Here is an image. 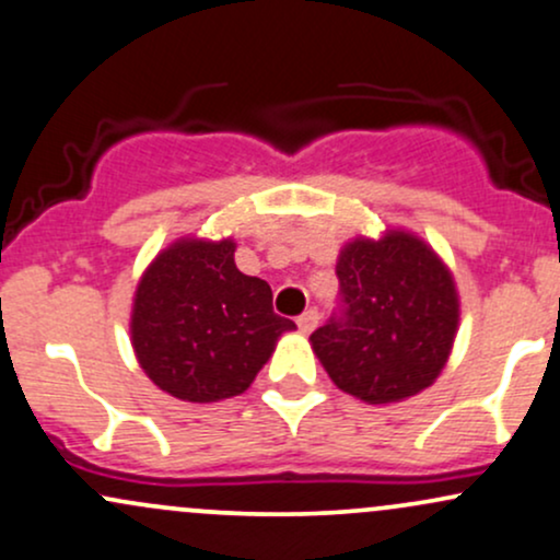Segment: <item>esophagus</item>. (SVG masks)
<instances>
[{
  "mask_svg": "<svg viewBox=\"0 0 560 560\" xmlns=\"http://www.w3.org/2000/svg\"><path fill=\"white\" fill-rule=\"evenodd\" d=\"M299 323V330L304 332V336H310V332L317 328V323H319V314H317V310H310V312H304L301 314V317L296 319Z\"/></svg>",
  "mask_w": 560,
  "mask_h": 560,
  "instance_id": "34e87169",
  "label": "esophagus"
}]
</instances>
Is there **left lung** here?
Instances as JSON below:
<instances>
[{
  "instance_id": "left-lung-1",
  "label": "left lung",
  "mask_w": 560,
  "mask_h": 560,
  "mask_svg": "<svg viewBox=\"0 0 560 560\" xmlns=\"http://www.w3.org/2000/svg\"><path fill=\"white\" fill-rule=\"evenodd\" d=\"M336 275L343 314L310 336L330 381L368 405H394L429 388L460 325V296L442 256L416 232L394 228L351 237Z\"/></svg>"
}]
</instances>
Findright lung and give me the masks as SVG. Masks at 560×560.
<instances>
[{
    "instance_id": "add662e5",
    "label": "right lung",
    "mask_w": 560,
    "mask_h": 560,
    "mask_svg": "<svg viewBox=\"0 0 560 560\" xmlns=\"http://www.w3.org/2000/svg\"><path fill=\"white\" fill-rule=\"evenodd\" d=\"M235 241L177 237L159 250L131 301V349L161 392L182 401L230 399L254 383L280 336L272 291L235 267Z\"/></svg>"
}]
</instances>
